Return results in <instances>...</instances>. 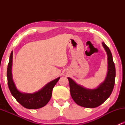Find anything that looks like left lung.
Returning <instances> with one entry per match:
<instances>
[{"instance_id":"1","label":"left lung","mask_w":125,"mask_h":125,"mask_svg":"<svg viewBox=\"0 0 125 125\" xmlns=\"http://www.w3.org/2000/svg\"><path fill=\"white\" fill-rule=\"evenodd\" d=\"M102 45L107 53L108 67L105 80L94 89H89L77 84L73 80L67 77L69 82L71 96L78 105L84 107L94 108L105 101L112 92L115 85L116 70L112 55L109 48L102 42Z\"/></svg>"}]
</instances>
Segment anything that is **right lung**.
I'll return each instance as SVG.
<instances>
[{"instance_id": "obj_1", "label": "right lung", "mask_w": 125, "mask_h": 125, "mask_svg": "<svg viewBox=\"0 0 125 125\" xmlns=\"http://www.w3.org/2000/svg\"><path fill=\"white\" fill-rule=\"evenodd\" d=\"M12 59L13 52H11L10 55L7 69L8 86L13 96L21 106L29 109H36L44 106L51 99L53 88L59 80L60 77H58L53 81L50 82L42 89L34 94L21 93L17 89L13 81L12 74Z\"/></svg>"}]
</instances>
